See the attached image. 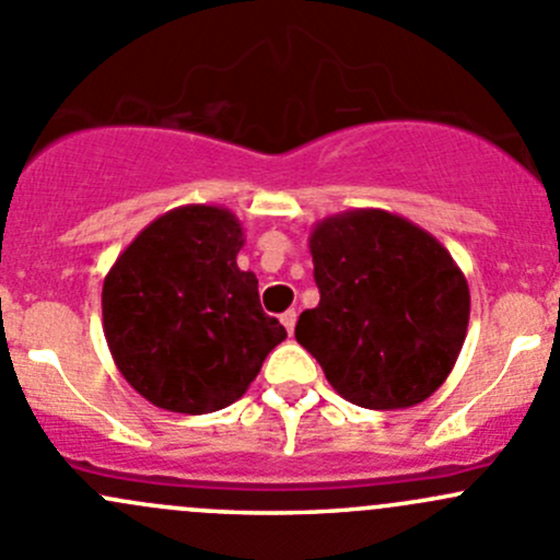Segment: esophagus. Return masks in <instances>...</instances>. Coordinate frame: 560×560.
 Here are the masks:
<instances>
[{
	"instance_id": "obj_1",
	"label": "esophagus",
	"mask_w": 560,
	"mask_h": 560,
	"mask_svg": "<svg viewBox=\"0 0 560 560\" xmlns=\"http://www.w3.org/2000/svg\"><path fill=\"white\" fill-rule=\"evenodd\" d=\"M295 322H298V312H295V308H290V312L281 314V325L287 327V332H290V336H292V330H295Z\"/></svg>"
}]
</instances>
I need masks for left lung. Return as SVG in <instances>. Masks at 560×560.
Segmentation results:
<instances>
[{"instance_id":"8db88e82","label":"left lung","mask_w":560,"mask_h":560,"mask_svg":"<svg viewBox=\"0 0 560 560\" xmlns=\"http://www.w3.org/2000/svg\"><path fill=\"white\" fill-rule=\"evenodd\" d=\"M319 306L295 338L341 398L409 409L431 398L460 354L471 295L428 230L382 208L325 217L308 235Z\"/></svg>"}]
</instances>
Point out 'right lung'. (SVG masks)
I'll return each mask as SVG.
<instances>
[{
  "label": "right lung",
  "mask_w": 560,
  "mask_h": 560,
  "mask_svg": "<svg viewBox=\"0 0 560 560\" xmlns=\"http://www.w3.org/2000/svg\"><path fill=\"white\" fill-rule=\"evenodd\" d=\"M238 217L178 206L138 233L103 284L113 363L145 400L178 415L235 404L287 338L259 306L257 276L238 268Z\"/></svg>",
  "instance_id": "right-lung-1"
}]
</instances>
